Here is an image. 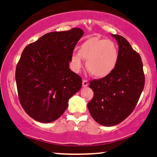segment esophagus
<instances>
[{
    "instance_id": "34e87169",
    "label": "esophagus",
    "mask_w": 157,
    "mask_h": 157,
    "mask_svg": "<svg viewBox=\"0 0 157 157\" xmlns=\"http://www.w3.org/2000/svg\"><path fill=\"white\" fill-rule=\"evenodd\" d=\"M88 85H89V82H87L86 80H83L82 81V86H84V87H85V86H87Z\"/></svg>"
}]
</instances>
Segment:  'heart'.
I'll use <instances>...</instances> for the list:
<instances>
[{
	"label": "heart",
	"instance_id": "1",
	"mask_svg": "<svg viewBox=\"0 0 157 157\" xmlns=\"http://www.w3.org/2000/svg\"><path fill=\"white\" fill-rule=\"evenodd\" d=\"M86 60V69L93 76L104 78L115 70L118 60V51L113 42L97 36L90 37L81 45L79 53L72 55V62L78 71Z\"/></svg>",
	"mask_w": 157,
	"mask_h": 157
}]
</instances>
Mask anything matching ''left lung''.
<instances>
[{
    "mask_svg": "<svg viewBox=\"0 0 157 157\" xmlns=\"http://www.w3.org/2000/svg\"><path fill=\"white\" fill-rule=\"evenodd\" d=\"M118 44V60L107 76L90 82L94 96L87 104L99 124L113 126L133 112L145 85L143 62L138 53L122 36L112 34Z\"/></svg>",
    "mask_w": 157,
    "mask_h": 157,
    "instance_id": "1",
    "label": "left lung"
}]
</instances>
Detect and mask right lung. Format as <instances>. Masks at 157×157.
Wrapping results in <instances>:
<instances>
[{
	"instance_id": "1",
	"label": "right lung",
	"mask_w": 157,
	"mask_h": 157,
	"mask_svg": "<svg viewBox=\"0 0 157 157\" xmlns=\"http://www.w3.org/2000/svg\"><path fill=\"white\" fill-rule=\"evenodd\" d=\"M84 33L78 28L50 32L23 50L16 67L17 88L20 104L35 121H56L80 90L82 78L69 62Z\"/></svg>"
}]
</instances>
